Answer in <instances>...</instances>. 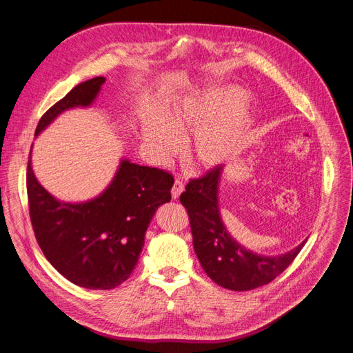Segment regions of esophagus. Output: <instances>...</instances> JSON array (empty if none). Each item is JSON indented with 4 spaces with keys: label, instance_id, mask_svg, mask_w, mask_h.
<instances>
[{
    "label": "esophagus",
    "instance_id": "esophagus-1",
    "mask_svg": "<svg viewBox=\"0 0 353 353\" xmlns=\"http://www.w3.org/2000/svg\"><path fill=\"white\" fill-rule=\"evenodd\" d=\"M183 191H184V183L181 179H175L172 191H170V193H172V199L176 200L181 196V193H183Z\"/></svg>",
    "mask_w": 353,
    "mask_h": 353
}]
</instances>
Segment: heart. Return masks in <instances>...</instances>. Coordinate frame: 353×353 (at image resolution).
<instances>
[{
    "instance_id": "obj_1",
    "label": "heart",
    "mask_w": 353,
    "mask_h": 353,
    "mask_svg": "<svg viewBox=\"0 0 353 353\" xmlns=\"http://www.w3.org/2000/svg\"><path fill=\"white\" fill-rule=\"evenodd\" d=\"M245 97L244 90L228 88L210 97L179 100L156 113L154 121L144 128V140L157 154L168 157L178 150L179 141L194 132L187 144L190 162L197 168L218 166L241 150L252 116L241 109L212 124L208 122L237 109Z\"/></svg>"
}]
</instances>
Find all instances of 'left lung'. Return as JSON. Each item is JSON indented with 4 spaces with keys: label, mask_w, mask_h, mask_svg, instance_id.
Wrapping results in <instances>:
<instances>
[{
    "label": "left lung",
    "mask_w": 353,
    "mask_h": 353,
    "mask_svg": "<svg viewBox=\"0 0 353 353\" xmlns=\"http://www.w3.org/2000/svg\"><path fill=\"white\" fill-rule=\"evenodd\" d=\"M222 174L223 166L219 165L205 176L190 179L179 200L188 212L194 252L210 280L228 290H252L279 276L294 261L306 240L276 256L258 254L237 243L221 218L218 193Z\"/></svg>",
    "instance_id": "left-lung-1"
}]
</instances>
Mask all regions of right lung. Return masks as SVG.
Wrapping results in <instances>:
<instances>
[{"label": "right lung", "mask_w": 353, "mask_h": 353, "mask_svg": "<svg viewBox=\"0 0 353 353\" xmlns=\"http://www.w3.org/2000/svg\"><path fill=\"white\" fill-rule=\"evenodd\" d=\"M104 82L97 77L77 85L41 117L35 137L63 112L90 108ZM26 185L32 227L48 262L73 284L110 290L130 279L153 215L170 201L174 176L122 159L101 194L79 203L61 201L39 184L30 150Z\"/></svg>", "instance_id": "add662e5"}]
</instances>
